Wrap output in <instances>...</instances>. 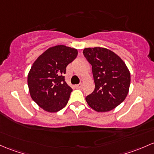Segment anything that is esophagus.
I'll list each match as a JSON object with an SVG mask.
<instances>
[{"mask_svg": "<svg viewBox=\"0 0 154 154\" xmlns=\"http://www.w3.org/2000/svg\"><path fill=\"white\" fill-rule=\"evenodd\" d=\"M82 84L80 83V84H78V85H75V87L77 88H82Z\"/></svg>", "mask_w": 154, "mask_h": 154, "instance_id": "1", "label": "esophagus"}]
</instances>
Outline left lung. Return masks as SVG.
Wrapping results in <instances>:
<instances>
[{"label":"left lung","mask_w":154,"mask_h":154,"mask_svg":"<svg viewBox=\"0 0 154 154\" xmlns=\"http://www.w3.org/2000/svg\"><path fill=\"white\" fill-rule=\"evenodd\" d=\"M83 55L92 66L95 88L87 96L88 104L97 112H108L126 99L130 86V72L123 60L102 47L85 48Z\"/></svg>","instance_id":"8db88e82"}]
</instances>
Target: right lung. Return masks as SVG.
<instances>
[{
    "label": "right lung",
    "instance_id": "1",
    "mask_svg": "<svg viewBox=\"0 0 154 154\" xmlns=\"http://www.w3.org/2000/svg\"><path fill=\"white\" fill-rule=\"evenodd\" d=\"M77 53L74 48L57 45L42 53L31 66L28 75L30 96L45 111L58 112L68 103L72 89L63 75Z\"/></svg>",
    "mask_w": 154,
    "mask_h": 154
}]
</instances>
